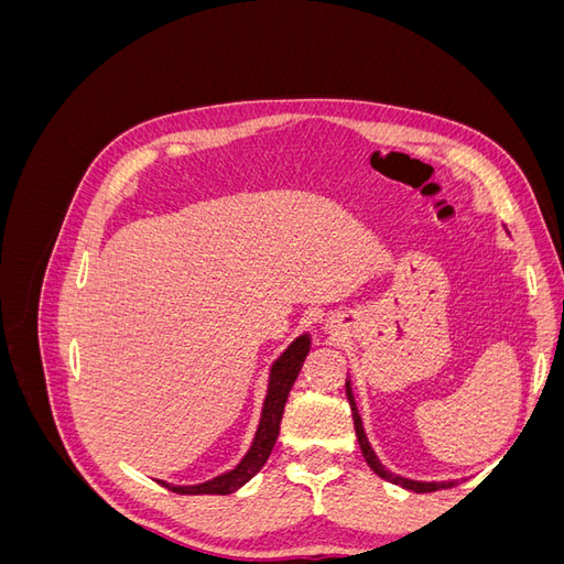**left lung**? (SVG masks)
<instances>
[{
	"mask_svg": "<svg viewBox=\"0 0 564 564\" xmlns=\"http://www.w3.org/2000/svg\"><path fill=\"white\" fill-rule=\"evenodd\" d=\"M346 395H348V402H350V409H352V421H355V435H357V442H360V449H362V456L369 464V468L377 473L379 477H383V480L392 482V485H400L404 489H412L416 494H423V491H437V489H447V487H454L456 482H416V480H406V477H400V475H392L390 470H386L381 466V460L377 458V454L371 452L369 442H367V435H365V429H362V419L360 414H357V406H355V400H352V390H350V383H346Z\"/></svg>",
	"mask_w": 564,
	"mask_h": 564,
	"instance_id": "1",
	"label": "left lung"
}]
</instances>
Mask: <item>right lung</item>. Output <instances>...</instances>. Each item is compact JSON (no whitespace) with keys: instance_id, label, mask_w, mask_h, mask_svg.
Returning a JSON list of instances; mask_svg holds the SVG:
<instances>
[{"instance_id":"right-lung-1","label":"right lung","mask_w":564,"mask_h":564,"mask_svg":"<svg viewBox=\"0 0 564 564\" xmlns=\"http://www.w3.org/2000/svg\"><path fill=\"white\" fill-rule=\"evenodd\" d=\"M308 350H311V338H308V334H303L278 357L275 365H272L259 431H256L251 447L240 464H237V468L214 477V480L202 482V485H191V487H178V485H169V482H162V485L176 494H230L235 489H240L247 480H251V477L263 468L272 447H275V440L280 433V421L284 414V402L289 398V390H292V386L299 377V371L303 367V360H305V355H308Z\"/></svg>"}]
</instances>
